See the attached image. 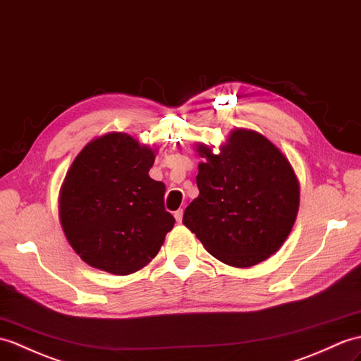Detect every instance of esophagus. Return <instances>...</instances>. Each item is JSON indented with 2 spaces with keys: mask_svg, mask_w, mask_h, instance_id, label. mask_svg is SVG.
<instances>
[{
  "mask_svg": "<svg viewBox=\"0 0 361 361\" xmlns=\"http://www.w3.org/2000/svg\"><path fill=\"white\" fill-rule=\"evenodd\" d=\"M183 209H178V211L177 212H175L173 214V216H175V220H177V223H181V220H183Z\"/></svg>",
  "mask_w": 361,
  "mask_h": 361,
  "instance_id": "1",
  "label": "esophagus"
}]
</instances>
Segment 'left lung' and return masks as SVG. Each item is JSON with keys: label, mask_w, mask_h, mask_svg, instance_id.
Listing matches in <instances>:
<instances>
[{"label": "left lung", "mask_w": 361, "mask_h": 361, "mask_svg": "<svg viewBox=\"0 0 361 361\" xmlns=\"http://www.w3.org/2000/svg\"><path fill=\"white\" fill-rule=\"evenodd\" d=\"M212 147L195 145L203 158L200 195L184 211L183 224L221 263L255 266L281 247L297 220V173L286 155L255 130L233 129L219 154Z\"/></svg>", "instance_id": "left-lung-1"}]
</instances>
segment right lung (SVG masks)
<instances>
[{"instance_id": "1", "label": "right lung", "mask_w": 361, "mask_h": 361, "mask_svg": "<svg viewBox=\"0 0 361 361\" xmlns=\"http://www.w3.org/2000/svg\"><path fill=\"white\" fill-rule=\"evenodd\" d=\"M155 152L128 133L109 132L87 142L67 171L58 198L61 228L95 269L114 275L142 269L172 231L166 186L149 177Z\"/></svg>"}]
</instances>
